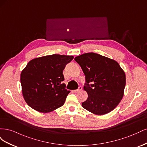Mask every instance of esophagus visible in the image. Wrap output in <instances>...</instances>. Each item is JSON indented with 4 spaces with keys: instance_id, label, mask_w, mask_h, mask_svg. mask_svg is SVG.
Here are the masks:
<instances>
[{
    "instance_id": "1",
    "label": "esophagus",
    "mask_w": 147,
    "mask_h": 147,
    "mask_svg": "<svg viewBox=\"0 0 147 147\" xmlns=\"http://www.w3.org/2000/svg\"><path fill=\"white\" fill-rule=\"evenodd\" d=\"M82 90V86H79L78 90H74V92H79V91H80Z\"/></svg>"
}]
</instances>
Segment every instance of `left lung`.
<instances>
[{"mask_svg":"<svg viewBox=\"0 0 147 147\" xmlns=\"http://www.w3.org/2000/svg\"><path fill=\"white\" fill-rule=\"evenodd\" d=\"M74 59L86 78L84 90L88 97L82 103L83 107L97 115L107 114L116 108L126 85L125 73L117 62L94 53H84Z\"/></svg>","mask_w":147,"mask_h":147,"instance_id":"left-lung-1","label":"left lung"}]
</instances>
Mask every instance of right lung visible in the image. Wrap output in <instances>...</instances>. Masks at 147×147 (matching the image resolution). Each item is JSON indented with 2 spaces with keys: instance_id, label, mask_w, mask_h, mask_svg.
<instances>
[{
  "instance_id": "obj_1",
  "label": "right lung",
  "mask_w": 147,
  "mask_h": 147,
  "mask_svg": "<svg viewBox=\"0 0 147 147\" xmlns=\"http://www.w3.org/2000/svg\"><path fill=\"white\" fill-rule=\"evenodd\" d=\"M73 56L52 55L30 61L21 73L22 93L26 103L41 113L63 106L70 91L63 83V74Z\"/></svg>"
}]
</instances>
